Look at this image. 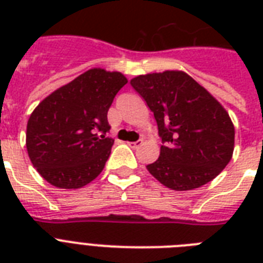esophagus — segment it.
<instances>
[{"label":"esophagus","instance_id":"obj_1","mask_svg":"<svg viewBox=\"0 0 263 263\" xmlns=\"http://www.w3.org/2000/svg\"><path fill=\"white\" fill-rule=\"evenodd\" d=\"M142 143H143V140L139 139V140H136V142H128V146L132 148H136V147H139Z\"/></svg>","mask_w":263,"mask_h":263}]
</instances>
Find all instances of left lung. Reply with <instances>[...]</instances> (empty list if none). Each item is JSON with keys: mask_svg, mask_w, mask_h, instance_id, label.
<instances>
[{"mask_svg": "<svg viewBox=\"0 0 263 263\" xmlns=\"http://www.w3.org/2000/svg\"><path fill=\"white\" fill-rule=\"evenodd\" d=\"M131 86L154 113L165 144L148 172L175 191L202 187L220 175L235 147V127L224 106L183 71L139 75Z\"/></svg>", "mask_w": 263, "mask_h": 263, "instance_id": "1", "label": "left lung"}]
</instances>
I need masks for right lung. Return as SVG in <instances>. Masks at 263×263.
<instances>
[{
	"instance_id": "add662e5",
	"label": "right lung",
	"mask_w": 263,
	"mask_h": 263,
	"mask_svg": "<svg viewBox=\"0 0 263 263\" xmlns=\"http://www.w3.org/2000/svg\"><path fill=\"white\" fill-rule=\"evenodd\" d=\"M127 78L92 68L47 95L31 113L26 146L34 168L47 183L75 190L102 172L115 140L107 110Z\"/></svg>"
}]
</instances>
